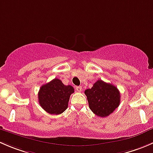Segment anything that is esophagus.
Listing matches in <instances>:
<instances>
[{
  "label": "esophagus",
  "mask_w": 153,
  "mask_h": 153,
  "mask_svg": "<svg viewBox=\"0 0 153 153\" xmlns=\"http://www.w3.org/2000/svg\"><path fill=\"white\" fill-rule=\"evenodd\" d=\"M75 89H76V90L78 91V92H81V91H82V86H76V88H75Z\"/></svg>",
  "instance_id": "esophagus-1"
}]
</instances>
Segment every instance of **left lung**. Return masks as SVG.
Wrapping results in <instances>:
<instances>
[{
    "label": "left lung",
    "mask_w": 153,
    "mask_h": 153,
    "mask_svg": "<svg viewBox=\"0 0 153 153\" xmlns=\"http://www.w3.org/2000/svg\"><path fill=\"white\" fill-rule=\"evenodd\" d=\"M89 109L98 116H108L119 106L120 92L116 86L98 80L91 89H86Z\"/></svg>",
    "instance_id": "8db88e82"
}]
</instances>
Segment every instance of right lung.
Masks as SVG:
<instances>
[{"label": "right lung", "instance_id": "1", "mask_svg": "<svg viewBox=\"0 0 153 153\" xmlns=\"http://www.w3.org/2000/svg\"><path fill=\"white\" fill-rule=\"evenodd\" d=\"M73 92L72 86L64 85L61 80L55 78L40 88L38 102L48 113L59 115L67 109L69 97Z\"/></svg>", "mask_w": 153, "mask_h": 153}]
</instances>
